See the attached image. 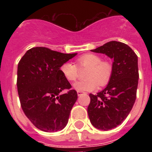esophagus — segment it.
<instances>
[{"label": "esophagus", "mask_w": 152, "mask_h": 152, "mask_svg": "<svg viewBox=\"0 0 152 152\" xmlns=\"http://www.w3.org/2000/svg\"><path fill=\"white\" fill-rule=\"evenodd\" d=\"M85 92H83V91H77V95H83V94H84Z\"/></svg>", "instance_id": "34e87169"}]
</instances>
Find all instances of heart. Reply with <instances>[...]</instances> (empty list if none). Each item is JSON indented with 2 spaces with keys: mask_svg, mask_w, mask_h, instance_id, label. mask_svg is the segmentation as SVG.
Wrapping results in <instances>:
<instances>
[{
  "mask_svg": "<svg viewBox=\"0 0 152 152\" xmlns=\"http://www.w3.org/2000/svg\"><path fill=\"white\" fill-rule=\"evenodd\" d=\"M79 69H87L84 80L74 83V88L82 91H93L99 87L106 86L113 75V64L109 61H102L101 57L93 53H86L76 59V64L64 62L60 71L68 81H75L78 77Z\"/></svg>",
  "mask_w": 152,
  "mask_h": 152,
  "instance_id": "b5f03b06",
  "label": "heart"
}]
</instances>
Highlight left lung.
I'll list each match as a JSON object with an SVG mask.
<instances>
[{
	"mask_svg": "<svg viewBox=\"0 0 152 152\" xmlns=\"http://www.w3.org/2000/svg\"><path fill=\"white\" fill-rule=\"evenodd\" d=\"M92 52L113 59V75L108 85L96 95L90 94L88 113L91 123L99 129H112L127 118L137 98L138 57L126 44L111 41Z\"/></svg>",
	"mask_w": 152,
	"mask_h": 152,
	"instance_id": "obj_1",
	"label": "left lung"
}]
</instances>
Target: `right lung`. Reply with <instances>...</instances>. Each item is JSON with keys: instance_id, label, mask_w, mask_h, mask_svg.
<instances>
[{"instance_id": "obj_1", "label": "right lung", "mask_w": 152, "mask_h": 152, "mask_svg": "<svg viewBox=\"0 0 152 152\" xmlns=\"http://www.w3.org/2000/svg\"><path fill=\"white\" fill-rule=\"evenodd\" d=\"M76 55L34 47L19 61L16 84L20 105L31 122L42 131L57 132L69 121L77 92L60 67Z\"/></svg>"}]
</instances>
